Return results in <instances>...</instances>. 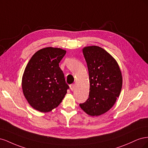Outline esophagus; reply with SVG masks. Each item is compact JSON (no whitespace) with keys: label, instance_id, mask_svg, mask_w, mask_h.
<instances>
[{"label":"esophagus","instance_id":"obj_1","mask_svg":"<svg viewBox=\"0 0 148 148\" xmlns=\"http://www.w3.org/2000/svg\"><path fill=\"white\" fill-rule=\"evenodd\" d=\"M70 88L71 91H73L74 89H75V84H70Z\"/></svg>","mask_w":148,"mask_h":148}]
</instances>
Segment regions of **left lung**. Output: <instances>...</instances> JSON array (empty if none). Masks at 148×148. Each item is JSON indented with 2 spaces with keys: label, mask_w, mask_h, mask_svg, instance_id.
I'll list each match as a JSON object with an SVG mask.
<instances>
[{
  "label": "left lung",
  "mask_w": 148,
  "mask_h": 148,
  "mask_svg": "<svg viewBox=\"0 0 148 148\" xmlns=\"http://www.w3.org/2000/svg\"><path fill=\"white\" fill-rule=\"evenodd\" d=\"M83 53L88 69L89 93L87 101L79 106L89 115L99 116L110 110L119 97L122 73L116 60L102 47H84Z\"/></svg>",
  "instance_id": "8db88e82"
}]
</instances>
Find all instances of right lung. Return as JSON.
Returning <instances> with one entry per match:
<instances>
[{
    "label": "right lung",
    "instance_id": "1",
    "mask_svg": "<svg viewBox=\"0 0 148 148\" xmlns=\"http://www.w3.org/2000/svg\"><path fill=\"white\" fill-rule=\"evenodd\" d=\"M66 53L60 48L40 49L31 58L22 77V89L29 105L48 112L62 102L69 88L59 63Z\"/></svg>",
    "mask_w": 148,
    "mask_h": 148
}]
</instances>
